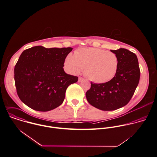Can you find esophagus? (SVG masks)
Listing matches in <instances>:
<instances>
[{
  "instance_id": "obj_1",
  "label": "esophagus",
  "mask_w": 157,
  "mask_h": 157,
  "mask_svg": "<svg viewBox=\"0 0 157 157\" xmlns=\"http://www.w3.org/2000/svg\"><path fill=\"white\" fill-rule=\"evenodd\" d=\"M83 80H84V78H82V77H79V78H78V82H79L82 81Z\"/></svg>"
}]
</instances>
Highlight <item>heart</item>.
I'll use <instances>...</instances> for the list:
<instances>
[{"label":"heart","instance_id":"b5f03b06","mask_svg":"<svg viewBox=\"0 0 157 157\" xmlns=\"http://www.w3.org/2000/svg\"><path fill=\"white\" fill-rule=\"evenodd\" d=\"M65 66L73 74L79 73L84 69L85 76L91 81L102 84L110 81L115 76L118 59L110 51L89 48H82L69 54L65 58Z\"/></svg>","mask_w":157,"mask_h":157}]
</instances>
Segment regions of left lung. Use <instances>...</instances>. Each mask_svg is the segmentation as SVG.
Returning <instances> with one entry per match:
<instances>
[{
    "mask_svg": "<svg viewBox=\"0 0 157 157\" xmlns=\"http://www.w3.org/2000/svg\"><path fill=\"white\" fill-rule=\"evenodd\" d=\"M110 51L118 59L115 77L105 83L91 82V87L86 94L89 104L105 111L115 110L125 105L134 94L140 77L138 61L135 53L125 48Z\"/></svg>",
    "mask_w": 157,
    "mask_h": 157,
    "instance_id": "obj_1",
    "label": "left lung"
}]
</instances>
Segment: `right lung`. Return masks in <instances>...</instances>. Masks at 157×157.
<instances>
[{
    "label": "right lung",
    "mask_w": 157,
    "mask_h": 157,
    "mask_svg": "<svg viewBox=\"0 0 157 157\" xmlns=\"http://www.w3.org/2000/svg\"><path fill=\"white\" fill-rule=\"evenodd\" d=\"M72 50L35 46L22 53L14 67V81L17 94L25 105L47 112L63 103L67 87L78 80L63 68Z\"/></svg>",
    "instance_id": "add662e5"
}]
</instances>
